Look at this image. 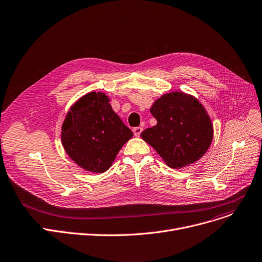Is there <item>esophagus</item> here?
Here are the masks:
<instances>
[{"instance_id": "1", "label": "esophagus", "mask_w": 262, "mask_h": 262, "mask_svg": "<svg viewBox=\"0 0 262 262\" xmlns=\"http://www.w3.org/2000/svg\"><path fill=\"white\" fill-rule=\"evenodd\" d=\"M142 130H143V128H142V127H140V126L135 127V128L133 129V132H134V135H135L136 137H139V136H140V134L142 133Z\"/></svg>"}]
</instances>
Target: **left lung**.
<instances>
[{"label":"left lung","mask_w":262,"mask_h":262,"mask_svg":"<svg viewBox=\"0 0 262 262\" xmlns=\"http://www.w3.org/2000/svg\"><path fill=\"white\" fill-rule=\"evenodd\" d=\"M157 124L141 133L165 163L181 168L199 160L213 140V124L201 103L190 95L169 93L150 108Z\"/></svg>","instance_id":"8db88e82"}]
</instances>
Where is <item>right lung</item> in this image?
<instances>
[{"mask_svg": "<svg viewBox=\"0 0 262 262\" xmlns=\"http://www.w3.org/2000/svg\"><path fill=\"white\" fill-rule=\"evenodd\" d=\"M133 132L113 111L103 93H90L79 99L62 125L61 139L68 156L93 172L107 170Z\"/></svg>", "mask_w": 262, "mask_h": 262, "instance_id": "obj_1", "label": "right lung"}]
</instances>
